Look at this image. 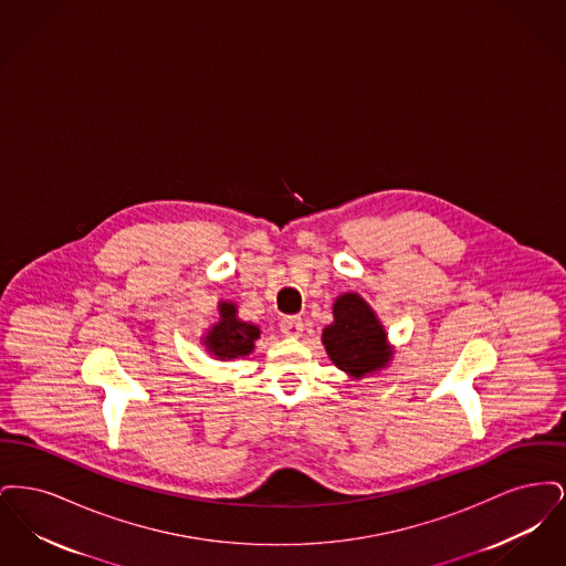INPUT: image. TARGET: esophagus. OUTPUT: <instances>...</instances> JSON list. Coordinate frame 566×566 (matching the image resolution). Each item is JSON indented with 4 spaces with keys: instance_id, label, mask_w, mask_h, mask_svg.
<instances>
[{
    "instance_id": "1",
    "label": "esophagus",
    "mask_w": 566,
    "mask_h": 566,
    "mask_svg": "<svg viewBox=\"0 0 566 566\" xmlns=\"http://www.w3.org/2000/svg\"><path fill=\"white\" fill-rule=\"evenodd\" d=\"M280 331L286 335V337H298L303 333V321L298 316H286L282 318L280 323Z\"/></svg>"
}]
</instances>
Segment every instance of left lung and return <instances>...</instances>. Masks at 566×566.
Returning a JSON list of instances; mask_svg holds the SVG:
<instances>
[{
    "mask_svg": "<svg viewBox=\"0 0 566 566\" xmlns=\"http://www.w3.org/2000/svg\"><path fill=\"white\" fill-rule=\"evenodd\" d=\"M333 316L335 323L323 331V344L339 369L360 377L388 363L386 333L360 296H339L333 305Z\"/></svg>",
    "mask_w": 566,
    "mask_h": 566,
    "instance_id": "left-lung-1",
    "label": "left lung"
}]
</instances>
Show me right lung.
<instances>
[{"label":"right lung","mask_w":566,"mask_h":566,"mask_svg":"<svg viewBox=\"0 0 566 566\" xmlns=\"http://www.w3.org/2000/svg\"><path fill=\"white\" fill-rule=\"evenodd\" d=\"M233 303H220V323L212 326L206 337L210 352L218 358H238L254 350V339L259 337V326L242 323Z\"/></svg>","instance_id":"1"}]
</instances>
